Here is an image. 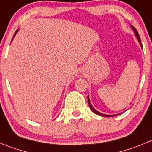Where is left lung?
<instances>
[{
	"mask_svg": "<svg viewBox=\"0 0 152 152\" xmlns=\"http://www.w3.org/2000/svg\"><path fill=\"white\" fill-rule=\"evenodd\" d=\"M132 28H133L134 32H135V34H136V37H137V39H138V41H139V43H140L141 46H142V42H141L140 37H139V33H138L137 30H136V28H135V27H134V26H132ZM88 105H89L90 108L91 109V110H92V111L94 112V113H96L97 115L103 116V117H111V116H112V115H106V114H103V113H100V112L97 111V110H95V109L94 108V107H92V105L91 104V102H90V101H89V98H88ZM113 116H114V115H113ZM112 117H113V116H112Z\"/></svg>",
	"mask_w": 152,
	"mask_h": 152,
	"instance_id": "left-lung-1",
	"label": "left lung"
}]
</instances>
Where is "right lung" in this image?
Masks as SVG:
<instances>
[{
  "instance_id": "1",
  "label": "right lung",
  "mask_w": 152,
  "mask_h": 152,
  "mask_svg": "<svg viewBox=\"0 0 152 152\" xmlns=\"http://www.w3.org/2000/svg\"><path fill=\"white\" fill-rule=\"evenodd\" d=\"M17 31H18V30H16V32H15V33H14V35H16V32H17Z\"/></svg>"
}]
</instances>
